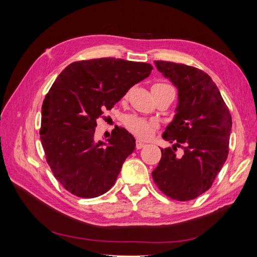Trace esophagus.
Returning <instances> with one entry per match:
<instances>
[{
	"label": "esophagus",
	"instance_id": "34e87169",
	"mask_svg": "<svg viewBox=\"0 0 257 257\" xmlns=\"http://www.w3.org/2000/svg\"><path fill=\"white\" fill-rule=\"evenodd\" d=\"M145 146H146V144L143 143V141H141V140H137V141H136V148H137V149L144 148Z\"/></svg>",
	"mask_w": 257,
	"mask_h": 257
}]
</instances>
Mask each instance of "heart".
Wrapping results in <instances>:
<instances>
[{
  "label": "heart",
  "mask_w": 257,
  "mask_h": 257,
  "mask_svg": "<svg viewBox=\"0 0 257 257\" xmlns=\"http://www.w3.org/2000/svg\"><path fill=\"white\" fill-rule=\"evenodd\" d=\"M155 86H162V87H170L166 84H157ZM157 121L152 119H146L138 116H132L125 120V127L130 133L135 135L137 138L147 139L154 135L157 128Z\"/></svg>",
  "instance_id": "heart-1"
}]
</instances>
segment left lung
Returning a JSON list of instances; mask_svg holds the SVG:
<instances>
[{
	"mask_svg": "<svg viewBox=\"0 0 257 257\" xmlns=\"http://www.w3.org/2000/svg\"><path fill=\"white\" fill-rule=\"evenodd\" d=\"M155 65L178 89V103L162 134L172 147L161 149L152 178L169 198L190 201L211 188L226 161L231 113L217 86L203 70L163 61Z\"/></svg>",
	"mask_w": 257,
	"mask_h": 257,
	"instance_id": "1",
	"label": "left lung"
}]
</instances>
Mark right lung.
<instances>
[{"mask_svg": "<svg viewBox=\"0 0 257 257\" xmlns=\"http://www.w3.org/2000/svg\"><path fill=\"white\" fill-rule=\"evenodd\" d=\"M152 66L120 58L75 62L58 75L42 106L41 141L46 161L63 187L79 198H96L110 189L136 139L124 128L95 140L97 119Z\"/></svg>", "mask_w": 257, "mask_h": 257, "instance_id": "obj_1", "label": "right lung"}]
</instances>
